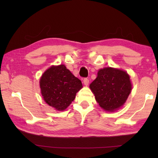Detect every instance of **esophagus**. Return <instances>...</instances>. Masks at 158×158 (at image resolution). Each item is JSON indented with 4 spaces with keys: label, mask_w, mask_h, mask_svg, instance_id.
Returning a JSON list of instances; mask_svg holds the SVG:
<instances>
[{
    "label": "esophagus",
    "mask_w": 158,
    "mask_h": 158,
    "mask_svg": "<svg viewBox=\"0 0 158 158\" xmlns=\"http://www.w3.org/2000/svg\"><path fill=\"white\" fill-rule=\"evenodd\" d=\"M84 84L85 85H88L89 84V79H87V78H85L84 79Z\"/></svg>",
    "instance_id": "esophagus-1"
}]
</instances>
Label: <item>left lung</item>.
I'll use <instances>...</instances> for the list:
<instances>
[{
    "label": "left lung",
    "mask_w": 158,
    "mask_h": 158,
    "mask_svg": "<svg viewBox=\"0 0 158 158\" xmlns=\"http://www.w3.org/2000/svg\"><path fill=\"white\" fill-rule=\"evenodd\" d=\"M90 89L95 100L105 111H114L124 105L132 90L130 77L125 72L111 68L98 71Z\"/></svg>",
    "instance_id": "left-lung-1"
}]
</instances>
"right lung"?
<instances>
[{
	"instance_id": "add662e5",
	"label": "right lung",
	"mask_w": 158,
	"mask_h": 158,
	"mask_svg": "<svg viewBox=\"0 0 158 158\" xmlns=\"http://www.w3.org/2000/svg\"><path fill=\"white\" fill-rule=\"evenodd\" d=\"M40 85L44 100L58 111L65 110L82 88L81 81L64 65L48 69L42 74Z\"/></svg>"
}]
</instances>
